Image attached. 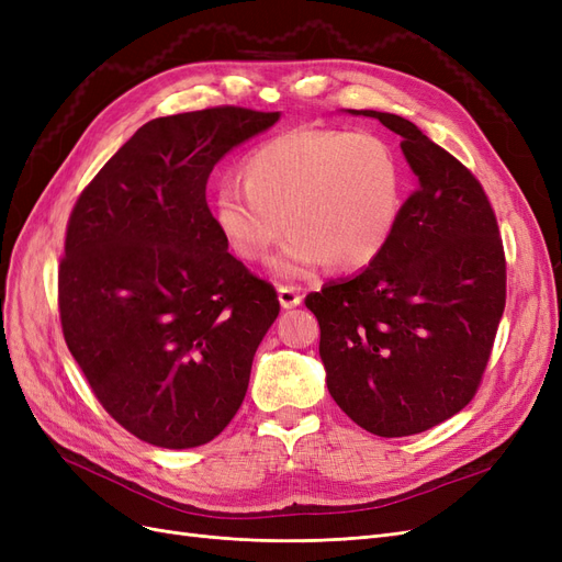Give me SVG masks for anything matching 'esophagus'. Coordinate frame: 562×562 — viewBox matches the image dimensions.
<instances>
[{"label":"esophagus","mask_w":562,"mask_h":562,"mask_svg":"<svg viewBox=\"0 0 562 562\" xmlns=\"http://www.w3.org/2000/svg\"><path fill=\"white\" fill-rule=\"evenodd\" d=\"M279 302H281L283 310L297 307V304L302 302L300 288H295V285H279Z\"/></svg>","instance_id":"1"}]
</instances>
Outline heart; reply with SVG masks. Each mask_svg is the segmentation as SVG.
<instances>
[{"mask_svg": "<svg viewBox=\"0 0 562 562\" xmlns=\"http://www.w3.org/2000/svg\"><path fill=\"white\" fill-rule=\"evenodd\" d=\"M239 187L213 194L211 215L223 241L246 262H271L274 274L302 279L335 262L356 271L375 262L403 211L396 151L375 133L291 131L241 161Z\"/></svg>", "mask_w": 562, "mask_h": 562, "instance_id": "heart-1", "label": "heart"}]
</instances>
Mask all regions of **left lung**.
<instances>
[{"label":"left lung","mask_w":562,"mask_h":562,"mask_svg":"<svg viewBox=\"0 0 562 562\" xmlns=\"http://www.w3.org/2000/svg\"><path fill=\"white\" fill-rule=\"evenodd\" d=\"M347 112L401 135L417 190L380 258L304 304L335 403L370 434L413 436L457 415L481 384L506 304L504 248L467 166L398 114Z\"/></svg>","instance_id":"obj_1"}]
</instances>
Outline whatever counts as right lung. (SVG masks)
<instances>
[{"label":"right lung","mask_w":562,"mask_h":562,"mask_svg":"<svg viewBox=\"0 0 562 562\" xmlns=\"http://www.w3.org/2000/svg\"><path fill=\"white\" fill-rule=\"evenodd\" d=\"M279 112L151 119L75 203L58 271L67 349L95 398L157 448L209 443L239 411L277 291L227 250L206 203L213 166Z\"/></svg>","instance_id":"add662e5"}]
</instances>
